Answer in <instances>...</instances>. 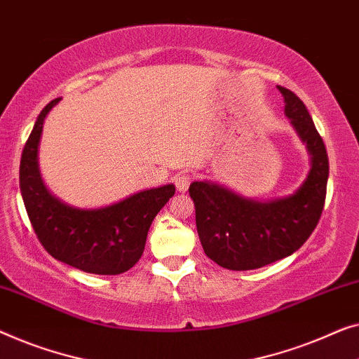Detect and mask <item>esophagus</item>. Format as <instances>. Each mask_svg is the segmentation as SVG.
<instances>
[{
  "mask_svg": "<svg viewBox=\"0 0 359 359\" xmlns=\"http://www.w3.org/2000/svg\"><path fill=\"white\" fill-rule=\"evenodd\" d=\"M191 175H188V173H181V175H178L175 178V186H176V189H178L180 192H186L188 191V188H189V184H191Z\"/></svg>",
  "mask_w": 359,
  "mask_h": 359,
  "instance_id": "34e87169",
  "label": "esophagus"
}]
</instances>
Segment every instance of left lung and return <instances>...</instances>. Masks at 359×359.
<instances>
[{
	"label": "left lung",
	"instance_id": "left-lung-1",
	"mask_svg": "<svg viewBox=\"0 0 359 359\" xmlns=\"http://www.w3.org/2000/svg\"><path fill=\"white\" fill-rule=\"evenodd\" d=\"M285 115L311 154V170L294 194L267 202L246 199L210 181H194L189 196L207 257L228 270H252L290 256L318 226L325 204L329 157L308 108L285 87Z\"/></svg>",
	"mask_w": 359,
	"mask_h": 359
}]
</instances>
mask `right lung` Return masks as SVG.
<instances>
[{
	"instance_id": "add662e5",
	"label": "right lung",
	"mask_w": 359,
	"mask_h": 359,
	"mask_svg": "<svg viewBox=\"0 0 359 359\" xmlns=\"http://www.w3.org/2000/svg\"><path fill=\"white\" fill-rule=\"evenodd\" d=\"M60 98L40 111L20 157L19 184L25 210L41 246L55 259L87 273L118 275L141 259L155 215L175 196V186L136 192L102 209H76L50 194L39 170L43 121Z\"/></svg>"
}]
</instances>
